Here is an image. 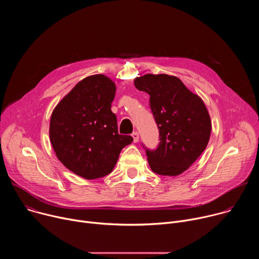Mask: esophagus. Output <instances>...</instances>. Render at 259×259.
<instances>
[{
	"instance_id": "obj_1",
	"label": "esophagus",
	"mask_w": 259,
	"mask_h": 259,
	"mask_svg": "<svg viewBox=\"0 0 259 259\" xmlns=\"http://www.w3.org/2000/svg\"><path fill=\"white\" fill-rule=\"evenodd\" d=\"M132 137H133V141L134 142H137L139 140V134L138 132H133L132 133Z\"/></svg>"
}]
</instances>
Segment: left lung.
Instances as JSON below:
<instances>
[{
    "label": "left lung",
    "instance_id": "left-lung-1",
    "mask_svg": "<svg viewBox=\"0 0 259 259\" xmlns=\"http://www.w3.org/2000/svg\"><path fill=\"white\" fill-rule=\"evenodd\" d=\"M135 87L150 95V107L159 129L156 150L145 153L151 169L164 176L186 171L205 151L211 120L203 100L174 76L147 73L134 80Z\"/></svg>",
    "mask_w": 259,
    "mask_h": 259
}]
</instances>
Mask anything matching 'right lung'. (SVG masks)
Masks as SVG:
<instances>
[{"label": "right lung", "instance_id": "obj_1", "mask_svg": "<svg viewBox=\"0 0 259 259\" xmlns=\"http://www.w3.org/2000/svg\"><path fill=\"white\" fill-rule=\"evenodd\" d=\"M116 85L103 75L79 82L54 108L50 141L58 160L85 179L101 178L113 171L122 149L133 141L118 132L112 112Z\"/></svg>", "mask_w": 259, "mask_h": 259}]
</instances>
